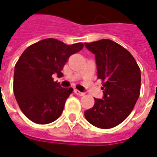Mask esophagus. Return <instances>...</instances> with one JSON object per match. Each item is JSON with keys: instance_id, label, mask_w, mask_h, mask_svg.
I'll list each match as a JSON object with an SVG mask.
<instances>
[{"instance_id": "obj_1", "label": "esophagus", "mask_w": 157, "mask_h": 157, "mask_svg": "<svg viewBox=\"0 0 157 157\" xmlns=\"http://www.w3.org/2000/svg\"><path fill=\"white\" fill-rule=\"evenodd\" d=\"M74 92H75V93L76 94L77 96H83L85 95L84 92H81L80 90H76V89H75V90H74Z\"/></svg>"}]
</instances>
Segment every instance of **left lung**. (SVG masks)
<instances>
[{
    "instance_id": "obj_1",
    "label": "left lung",
    "mask_w": 157,
    "mask_h": 157,
    "mask_svg": "<svg viewBox=\"0 0 157 157\" xmlns=\"http://www.w3.org/2000/svg\"><path fill=\"white\" fill-rule=\"evenodd\" d=\"M95 54L97 76L101 80L103 99L95 100L85 117L93 126L112 128L126 119L140 90V70L135 58L118 43L108 39L85 43Z\"/></svg>"
}]
</instances>
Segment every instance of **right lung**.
I'll list each match as a JSON object with an SVG mask.
<instances>
[{
	"label": "right lung",
	"instance_id": "right-lung-1",
	"mask_svg": "<svg viewBox=\"0 0 157 157\" xmlns=\"http://www.w3.org/2000/svg\"><path fill=\"white\" fill-rule=\"evenodd\" d=\"M83 43L67 45L47 38L24 51L15 66L13 91L23 114L36 124H48L62 113L72 88H62L52 75L61 76L68 58L83 48Z\"/></svg>",
	"mask_w": 157,
	"mask_h": 157
}]
</instances>
